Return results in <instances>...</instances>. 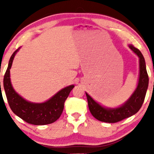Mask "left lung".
Instances as JSON below:
<instances>
[{
  "label": "left lung",
  "mask_w": 154,
  "mask_h": 154,
  "mask_svg": "<svg viewBox=\"0 0 154 154\" xmlns=\"http://www.w3.org/2000/svg\"><path fill=\"white\" fill-rule=\"evenodd\" d=\"M130 48L139 57L140 75L138 84L135 92L130 98L120 107L116 109L105 108L95 102L93 98L85 93L87 96L88 107L91 114L95 119L100 122L108 123H115L130 117L140 110L143 103L146 91L148 86V75L146 66V61L143 54L138 49L133 45H129Z\"/></svg>",
  "instance_id": "8db88e82"
}]
</instances>
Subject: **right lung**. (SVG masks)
<instances>
[{"label":"right lung","mask_w":154,"mask_h":154,"mask_svg":"<svg viewBox=\"0 0 154 154\" xmlns=\"http://www.w3.org/2000/svg\"><path fill=\"white\" fill-rule=\"evenodd\" d=\"M19 48L17 49L11 56L3 78V88L11 109L16 115L32 125H45L54 122L62 114L65 100L75 85H72L61 90L44 103H35L26 101L16 93L10 80V69Z\"/></svg>","instance_id":"right-lung-1"}]
</instances>
